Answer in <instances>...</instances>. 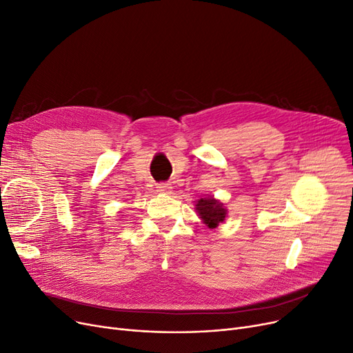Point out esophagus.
I'll return each mask as SVG.
<instances>
[{
  "mask_svg": "<svg viewBox=\"0 0 353 353\" xmlns=\"http://www.w3.org/2000/svg\"><path fill=\"white\" fill-rule=\"evenodd\" d=\"M158 191L159 192H166V191H170L171 190V187H170V183H165V182H162V183H158Z\"/></svg>",
  "mask_w": 353,
  "mask_h": 353,
  "instance_id": "obj_1",
  "label": "esophagus"
}]
</instances>
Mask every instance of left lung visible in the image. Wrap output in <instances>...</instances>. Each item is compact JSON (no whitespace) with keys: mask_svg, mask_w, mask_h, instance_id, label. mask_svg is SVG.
<instances>
[{"mask_svg":"<svg viewBox=\"0 0 353 353\" xmlns=\"http://www.w3.org/2000/svg\"><path fill=\"white\" fill-rule=\"evenodd\" d=\"M196 210L203 221L210 227L215 228L218 224L225 220L227 210L223 207L220 201L214 198H201L196 203Z\"/></svg>","mask_w":353,"mask_h":353,"instance_id":"1","label":"left lung"}]
</instances>
